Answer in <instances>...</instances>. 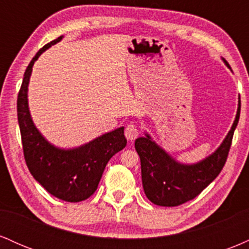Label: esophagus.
<instances>
[{
	"instance_id": "34e87169",
	"label": "esophagus",
	"mask_w": 249,
	"mask_h": 249,
	"mask_svg": "<svg viewBox=\"0 0 249 249\" xmlns=\"http://www.w3.org/2000/svg\"><path fill=\"white\" fill-rule=\"evenodd\" d=\"M139 136V130L138 127L134 124H128L126 128H125V137L127 138V141H134L137 137Z\"/></svg>"
}]
</instances>
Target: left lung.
Listing matches in <instances>:
<instances>
[{
	"mask_svg": "<svg viewBox=\"0 0 249 249\" xmlns=\"http://www.w3.org/2000/svg\"><path fill=\"white\" fill-rule=\"evenodd\" d=\"M240 108L239 101L235 121L225 141L215 152L198 164H179L151 141L148 134L136 139L134 147L141 158L142 187L151 202L165 207L179 206L199 196L219 176L232 145Z\"/></svg>",
	"mask_w": 249,
	"mask_h": 249,
	"instance_id": "left-lung-1",
	"label": "left lung"
}]
</instances>
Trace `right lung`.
<instances>
[{
  "label": "right lung",
  "instance_id": "add662e5",
  "mask_svg": "<svg viewBox=\"0 0 249 249\" xmlns=\"http://www.w3.org/2000/svg\"><path fill=\"white\" fill-rule=\"evenodd\" d=\"M62 39L45 44L31 59L17 96V118L25 164L31 176L50 194L68 202H79L96 192L107 161L126 146L124 127L103 134L73 150L49 144L35 127L28 107V84L33 65L39 55Z\"/></svg>",
  "mask_w": 249,
  "mask_h": 249
}]
</instances>
